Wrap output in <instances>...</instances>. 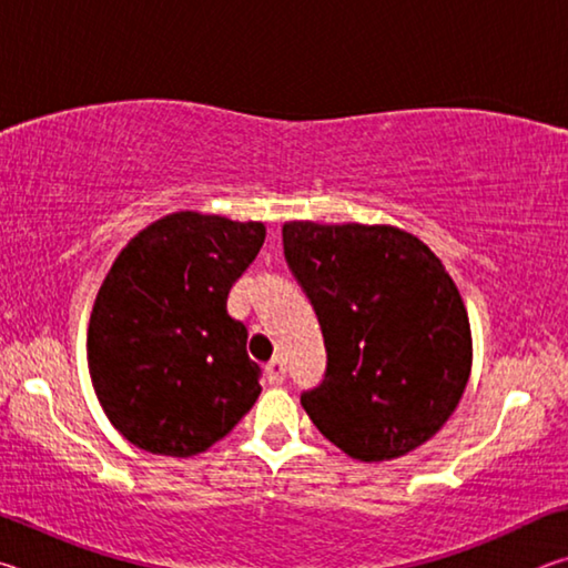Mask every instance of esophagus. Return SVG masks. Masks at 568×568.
Masks as SVG:
<instances>
[{
	"instance_id": "obj_1",
	"label": "esophagus",
	"mask_w": 568,
	"mask_h": 568,
	"mask_svg": "<svg viewBox=\"0 0 568 568\" xmlns=\"http://www.w3.org/2000/svg\"><path fill=\"white\" fill-rule=\"evenodd\" d=\"M265 373H267V383H271V386H281V383L285 381V363L281 358H273L271 363H267Z\"/></svg>"
}]
</instances>
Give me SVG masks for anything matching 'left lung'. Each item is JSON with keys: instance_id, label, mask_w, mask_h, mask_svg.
I'll return each instance as SVG.
<instances>
[{"instance_id": "8db88e82", "label": "left lung", "mask_w": 568, "mask_h": 568, "mask_svg": "<svg viewBox=\"0 0 568 568\" xmlns=\"http://www.w3.org/2000/svg\"><path fill=\"white\" fill-rule=\"evenodd\" d=\"M283 253L328 358L318 386L301 393L315 428L361 460L426 444L470 373L468 315L446 267L388 225L287 223Z\"/></svg>"}]
</instances>
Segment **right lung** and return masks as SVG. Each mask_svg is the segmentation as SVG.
Instances as JSON below:
<instances>
[{
  "instance_id": "1",
  "label": "right lung",
  "mask_w": 568,
  "mask_h": 568,
  "mask_svg": "<svg viewBox=\"0 0 568 568\" xmlns=\"http://www.w3.org/2000/svg\"><path fill=\"white\" fill-rule=\"evenodd\" d=\"M263 223L175 213L132 237L94 301L90 376L104 413L142 450L187 458L261 396L247 328L227 293L261 253Z\"/></svg>"
}]
</instances>
